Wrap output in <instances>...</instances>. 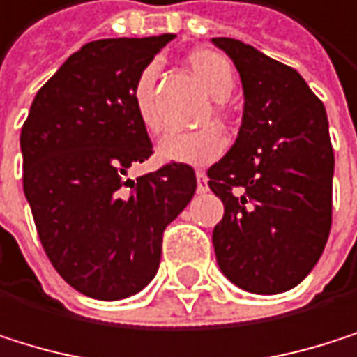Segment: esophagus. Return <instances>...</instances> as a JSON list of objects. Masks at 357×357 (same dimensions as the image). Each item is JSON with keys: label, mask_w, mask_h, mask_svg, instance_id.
Segmentation results:
<instances>
[{"label": "esophagus", "mask_w": 357, "mask_h": 357, "mask_svg": "<svg viewBox=\"0 0 357 357\" xmlns=\"http://www.w3.org/2000/svg\"><path fill=\"white\" fill-rule=\"evenodd\" d=\"M197 190L207 192V175H205V171H197Z\"/></svg>", "instance_id": "1"}]
</instances>
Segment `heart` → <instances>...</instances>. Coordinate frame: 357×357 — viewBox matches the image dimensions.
Segmentation results:
<instances>
[{"instance_id": "heart-1", "label": "heart", "mask_w": 357, "mask_h": 357, "mask_svg": "<svg viewBox=\"0 0 357 357\" xmlns=\"http://www.w3.org/2000/svg\"><path fill=\"white\" fill-rule=\"evenodd\" d=\"M188 67L199 78V82L207 89V93L215 99H226L233 91L235 73L233 65L224 54L215 50H192L186 56ZM154 80L156 69L154 65L146 67L133 84V107L144 124V129L150 133L162 131V118L154 101ZM213 116L224 118V105L222 101H215ZM226 148V137L218 126H201L195 131H182V133H169L158 144V156L162 160L171 162H184V165H209L213 162Z\"/></svg>"}]
</instances>
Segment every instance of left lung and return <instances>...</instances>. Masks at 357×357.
Masks as SVG:
<instances>
[{"mask_svg": "<svg viewBox=\"0 0 357 357\" xmlns=\"http://www.w3.org/2000/svg\"><path fill=\"white\" fill-rule=\"evenodd\" d=\"M243 84L235 146L209 167L224 203L213 228L222 273L254 294H279L311 273L333 224L335 152L324 103L301 73L250 44L213 38Z\"/></svg>", "mask_w": 357, "mask_h": 357, "instance_id": "obj_1", "label": "left lung"}]
</instances>
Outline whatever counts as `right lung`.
Masks as SVG:
<instances>
[{"label":"right lung","mask_w":357,"mask_h":357,"mask_svg":"<svg viewBox=\"0 0 357 357\" xmlns=\"http://www.w3.org/2000/svg\"><path fill=\"white\" fill-rule=\"evenodd\" d=\"M173 38L84 44L38 91L22 124V190L38 237L56 273L91 298H126L152 282L165 228L197 190L184 162L129 177L152 156L133 84Z\"/></svg>","instance_id":"obj_1"}]
</instances>
